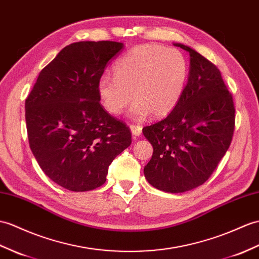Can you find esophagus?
I'll return each mask as SVG.
<instances>
[{"label":"esophagus","instance_id":"1","mask_svg":"<svg viewBox=\"0 0 259 259\" xmlns=\"http://www.w3.org/2000/svg\"><path fill=\"white\" fill-rule=\"evenodd\" d=\"M130 129H131L132 135L136 136V137L140 136L141 132H142V127H141V125H138V124H130Z\"/></svg>","mask_w":259,"mask_h":259}]
</instances>
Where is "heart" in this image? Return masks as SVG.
<instances>
[{
    "mask_svg": "<svg viewBox=\"0 0 259 259\" xmlns=\"http://www.w3.org/2000/svg\"><path fill=\"white\" fill-rule=\"evenodd\" d=\"M189 75L183 54L176 48L157 44L138 45L113 65V77L105 75L98 81L102 106L110 115L121 113L131 100L132 115L144 118L152 113L163 117L179 104Z\"/></svg>",
    "mask_w": 259,
    "mask_h": 259,
    "instance_id": "b5f03b06",
    "label": "heart"
}]
</instances>
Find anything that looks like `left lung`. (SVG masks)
Segmentation results:
<instances>
[{
  "label": "left lung",
  "mask_w": 259,
  "mask_h": 259,
  "mask_svg": "<svg viewBox=\"0 0 259 259\" xmlns=\"http://www.w3.org/2000/svg\"><path fill=\"white\" fill-rule=\"evenodd\" d=\"M189 81L177 107L160 121L142 129L153 147L144 166L147 181L169 193H182L205 183L231 146L235 106L220 69L189 46Z\"/></svg>",
  "instance_id": "obj_1"
}]
</instances>
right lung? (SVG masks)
<instances>
[{"label": "right lung", "mask_w": 259, "mask_h": 259, "mask_svg": "<svg viewBox=\"0 0 259 259\" xmlns=\"http://www.w3.org/2000/svg\"><path fill=\"white\" fill-rule=\"evenodd\" d=\"M111 40L78 41L40 70L25 100L28 143L52 181L74 192L99 188L131 142L124 122L100 104L98 81L122 48Z\"/></svg>", "instance_id": "add662e5"}]
</instances>
